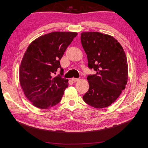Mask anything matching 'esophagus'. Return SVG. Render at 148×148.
I'll return each instance as SVG.
<instances>
[{"label": "esophagus", "mask_w": 148, "mask_h": 148, "mask_svg": "<svg viewBox=\"0 0 148 148\" xmlns=\"http://www.w3.org/2000/svg\"><path fill=\"white\" fill-rule=\"evenodd\" d=\"M72 80L74 82H77V81H78L79 79H78V78H74V77H73V78H72Z\"/></svg>", "instance_id": "obj_1"}]
</instances>
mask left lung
I'll return each mask as SVG.
<instances>
[{
  "mask_svg": "<svg viewBox=\"0 0 148 148\" xmlns=\"http://www.w3.org/2000/svg\"><path fill=\"white\" fill-rule=\"evenodd\" d=\"M81 41L88 67L97 72L87 77L90 87L83 99L95 108H107L115 102L127 85L126 55L118 40L108 34L82 32Z\"/></svg>",
  "mask_w": 148,
  "mask_h": 148,
  "instance_id": "left-lung-1",
  "label": "left lung"
}]
</instances>
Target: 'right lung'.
<instances>
[{"label":"right lung","instance_id":"right-lung-1","mask_svg":"<svg viewBox=\"0 0 148 148\" xmlns=\"http://www.w3.org/2000/svg\"><path fill=\"white\" fill-rule=\"evenodd\" d=\"M77 32H55L40 36L31 42L21 62L20 85L25 95L36 108L46 109L60 102L68 79L53 77L60 69V60Z\"/></svg>","mask_w":148,"mask_h":148}]
</instances>
